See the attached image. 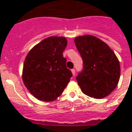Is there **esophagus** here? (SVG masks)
Here are the masks:
<instances>
[{"label":"esophagus","instance_id":"esophagus-1","mask_svg":"<svg viewBox=\"0 0 132 132\" xmlns=\"http://www.w3.org/2000/svg\"><path fill=\"white\" fill-rule=\"evenodd\" d=\"M71 72H72V75H75V69H72V70H71Z\"/></svg>","mask_w":132,"mask_h":132}]
</instances>
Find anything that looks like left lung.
<instances>
[{
	"label": "left lung",
	"mask_w": 132,
	"mask_h": 132,
	"mask_svg": "<svg viewBox=\"0 0 132 132\" xmlns=\"http://www.w3.org/2000/svg\"><path fill=\"white\" fill-rule=\"evenodd\" d=\"M83 60V70L76 79L83 93L103 98L114 90L120 79L118 58L110 46L95 36L85 35L75 39Z\"/></svg>",
	"instance_id": "obj_1"
}]
</instances>
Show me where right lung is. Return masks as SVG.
<instances>
[{
    "label": "right lung",
    "instance_id": "1",
    "mask_svg": "<svg viewBox=\"0 0 132 132\" xmlns=\"http://www.w3.org/2000/svg\"><path fill=\"white\" fill-rule=\"evenodd\" d=\"M66 46V38L51 36L28 53L24 62L22 80L38 100H55L70 81L72 72L66 68V59L63 56Z\"/></svg>",
    "mask_w": 132,
    "mask_h": 132
}]
</instances>
